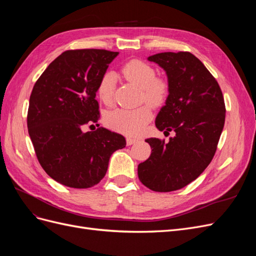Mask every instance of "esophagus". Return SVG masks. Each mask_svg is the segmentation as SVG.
Masks as SVG:
<instances>
[{
  "label": "esophagus",
  "mask_w": 256,
  "mask_h": 256,
  "mask_svg": "<svg viewBox=\"0 0 256 256\" xmlns=\"http://www.w3.org/2000/svg\"><path fill=\"white\" fill-rule=\"evenodd\" d=\"M126 142H127V145H132V144H134V143L138 142V138H131V136H127Z\"/></svg>",
  "instance_id": "esophagus-1"
}]
</instances>
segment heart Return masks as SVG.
Instances as JSON below:
<instances>
[{
	"mask_svg": "<svg viewBox=\"0 0 256 256\" xmlns=\"http://www.w3.org/2000/svg\"><path fill=\"white\" fill-rule=\"evenodd\" d=\"M122 72L128 81L141 88L142 99L150 104L157 106L166 100L168 92V83L164 79L156 78V72L150 65L142 60H132L122 67ZM115 88V74L111 72H106L97 88V94L104 104H112ZM150 120V108L146 104L134 109H116L108 113L106 118V125L111 129L129 136H138L143 132Z\"/></svg>",
	"mask_w": 256,
	"mask_h": 256,
	"instance_id": "b5f03b06",
	"label": "heart"
}]
</instances>
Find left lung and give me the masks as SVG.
<instances>
[{
    "mask_svg": "<svg viewBox=\"0 0 256 256\" xmlns=\"http://www.w3.org/2000/svg\"><path fill=\"white\" fill-rule=\"evenodd\" d=\"M166 72L168 95L156 127L175 136L164 143L146 138L150 158L138 166L140 182L152 191L182 189L210 164L226 122V106L218 82L190 52H162L147 58Z\"/></svg>",
    "mask_w": 256,
    "mask_h": 256,
    "instance_id": "left-lung-1",
    "label": "left lung"
}]
</instances>
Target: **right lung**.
Wrapping results in <instances>:
<instances>
[{"mask_svg":"<svg viewBox=\"0 0 256 256\" xmlns=\"http://www.w3.org/2000/svg\"><path fill=\"white\" fill-rule=\"evenodd\" d=\"M118 52L69 50L54 60L30 97L28 129L40 166L52 180L85 189L104 177L111 154L126 146L106 128L83 132L99 120L98 83Z\"/></svg>","mask_w":256,"mask_h":256,"instance_id":"1","label":"right lung"}]
</instances>
